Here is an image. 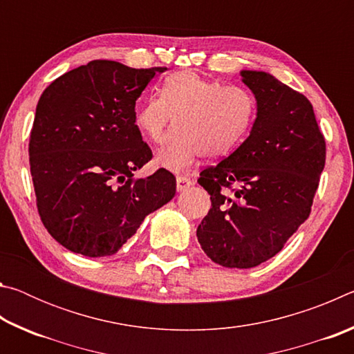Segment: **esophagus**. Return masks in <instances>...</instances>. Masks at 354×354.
I'll list each match as a JSON object with an SVG mask.
<instances>
[{"label":"esophagus","instance_id":"1","mask_svg":"<svg viewBox=\"0 0 354 354\" xmlns=\"http://www.w3.org/2000/svg\"><path fill=\"white\" fill-rule=\"evenodd\" d=\"M195 184V179L190 178V176H185V175H179L176 178V187L179 192H184L187 190L189 187H192V185Z\"/></svg>","mask_w":354,"mask_h":354}]
</instances>
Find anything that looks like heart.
<instances>
[{
    "instance_id": "heart-1",
    "label": "heart",
    "mask_w": 354,
    "mask_h": 354,
    "mask_svg": "<svg viewBox=\"0 0 354 354\" xmlns=\"http://www.w3.org/2000/svg\"><path fill=\"white\" fill-rule=\"evenodd\" d=\"M254 112V98L243 87L179 71L165 77L159 95L137 106L136 124L147 139L160 143L176 117L178 128L159 149L158 160L181 170L201 156L215 159L232 151L248 134Z\"/></svg>"
}]
</instances>
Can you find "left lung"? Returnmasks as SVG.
Instances as JSON below:
<instances>
[{
    "label": "left lung",
    "mask_w": 354,
    "mask_h": 354,
    "mask_svg": "<svg viewBox=\"0 0 354 354\" xmlns=\"http://www.w3.org/2000/svg\"><path fill=\"white\" fill-rule=\"evenodd\" d=\"M257 101L251 133L236 151L200 173L211 209L196 230L205 253L251 268L279 253L309 217L326 143L310 101L266 71H242Z\"/></svg>",
    "instance_id": "left-lung-1"
}]
</instances>
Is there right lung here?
I'll list each match as a JSON object with an SVG mask.
<instances>
[{
  "label": "right lung",
  "instance_id": "1",
  "mask_svg": "<svg viewBox=\"0 0 354 354\" xmlns=\"http://www.w3.org/2000/svg\"><path fill=\"white\" fill-rule=\"evenodd\" d=\"M165 70L98 59L41 93L29 137L35 203L48 232L73 253L115 254L148 214L175 196L169 170L134 178L153 158L136 124V101Z\"/></svg>",
  "mask_w": 354,
  "mask_h": 354
}]
</instances>
